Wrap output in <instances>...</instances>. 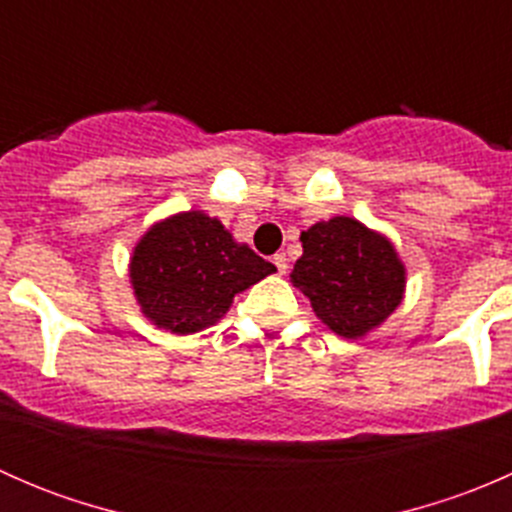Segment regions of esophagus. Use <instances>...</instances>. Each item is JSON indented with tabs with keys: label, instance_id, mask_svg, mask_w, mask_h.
I'll return each mask as SVG.
<instances>
[{
	"label": "esophagus",
	"instance_id": "1",
	"mask_svg": "<svg viewBox=\"0 0 512 512\" xmlns=\"http://www.w3.org/2000/svg\"><path fill=\"white\" fill-rule=\"evenodd\" d=\"M272 262H275V267H277V272H280V275H287V257H285V252H277L275 257H272Z\"/></svg>",
	"mask_w": 512,
	"mask_h": 512
}]
</instances>
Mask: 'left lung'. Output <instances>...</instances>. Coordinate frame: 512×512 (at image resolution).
Listing matches in <instances>:
<instances>
[{"label": "left lung", "mask_w": 512, "mask_h": 512, "mask_svg": "<svg viewBox=\"0 0 512 512\" xmlns=\"http://www.w3.org/2000/svg\"><path fill=\"white\" fill-rule=\"evenodd\" d=\"M299 240L302 257L289 282L339 337H366L404 302L406 265L384 232L334 215L304 230Z\"/></svg>", "instance_id": "obj_1"}]
</instances>
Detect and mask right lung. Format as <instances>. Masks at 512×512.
Wrapping results in <instances>:
<instances>
[{
    "label": "right lung",
    "mask_w": 512,
    "mask_h": 512,
    "mask_svg": "<svg viewBox=\"0 0 512 512\" xmlns=\"http://www.w3.org/2000/svg\"><path fill=\"white\" fill-rule=\"evenodd\" d=\"M272 272V262L237 242L203 210H183L153 223L128 260L141 314L170 334H195L218 324L235 294Z\"/></svg>",
    "instance_id": "right-lung-1"
}]
</instances>
